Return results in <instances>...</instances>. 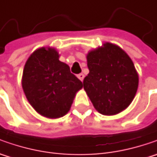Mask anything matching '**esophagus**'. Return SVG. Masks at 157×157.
I'll return each mask as SVG.
<instances>
[{"instance_id": "1", "label": "esophagus", "mask_w": 157, "mask_h": 157, "mask_svg": "<svg viewBox=\"0 0 157 157\" xmlns=\"http://www.w3.org/2000/svg\"><path fill=\"white\" fill-rule=\"evenodd\" d=\"M78 78H79V80L83 81V80H84V78H85V75H84L83 73H79V74L78 75Z\"/></svg>"}]
</instances>
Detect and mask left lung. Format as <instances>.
I'll use <instances>...</instances> for the list:
<instances>
[{
	"mask_svg": "<svg viewBox=\"0 0 157 157\" xmlns=\"http://www.w3.org/2000/svg\"><path fill=\"white\" fill-rule=\"evenodd\" d=\"M89 73L84 78L86 93L103 115L125 110L136 96L139 76L129 56L116 44L105 43L86 55Z\"/></svg>",
	"mask_w": 157,
	"mask_h": 157,
	"instance_id": "8db88e82",
	"label": "left lung"
}]
</instances>
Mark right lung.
Returning <instances> with one entry per match:
<instances>
[{"instance_id": "add662e5", "label": "right lung", "mask_w": 157, "mask_h": 157, "mask_svg": "<svg viewBox=\"0 0 157 157\" xmlns=\"http://www.w3.org/2000/svg\"><path fill=\"white\" fill-rule=\"evenodd\" d=\"M21 86L29 104L42 116L57 119L65 115L82 82L59 61L55 48L42 47L29 56L24 65Z\"/></svg>"}]
</instances>
